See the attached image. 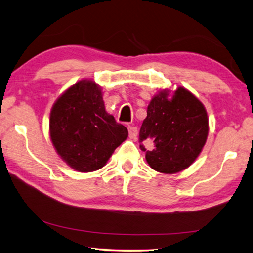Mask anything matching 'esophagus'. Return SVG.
Instances as JSON below:
<instances>
[{
  "label": "esophagus",
  "mask_w": 253,
  "mask_h": 253,
  "mask_svg": "<svg viewBox=\"0 0 253 253\" xmlns=\"http://www.w3.org/2000/svg\"><path fill=\"white\" fill-rule=\"evenodd\" d=\"M128 132H129V137L131 139H135L137 135H138V131H137V128L134 126H128Z\"/></svg>",
  "instance_id": "1"
}]
</instances>
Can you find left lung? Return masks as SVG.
Segmentation results:
<instances>
[{
    "label": "left lung",
    "instance_id": "8db88e82",
    "mask_svg": "<svg viewBox=\"0 0 253 253\" xmlns=\"http://www.w3.org/2000/svg\"><path fill=\"white\" fill-rule=\"evenodd\" d=\"M209 135L204 105L186 88L163 89L152 98L140 127V149L153 169L163 174L182 172L202 152ZM151 144V149L146 144Z\"/></svg>",
    "mask_w": 253,
    "mask_h": 253
}]
</instances>
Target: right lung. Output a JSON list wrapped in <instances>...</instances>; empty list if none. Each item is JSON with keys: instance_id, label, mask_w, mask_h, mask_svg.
I'll list each match as a JSON object with an SVG mask.
<instances>
[{"instance_id": "obj_1", "label": "right lung", "mask_w": 253, "mask_h": 253, "mask_svg": "<svg viewBox=\"0 0 253 253\" xmlns=\"http://www.w3.org/2000/svg\"><path fill=\"white\" fill-rule=\"evenodd\" d=\"M49 134L55 152L68 166L89 173L104 168L126 140L128 130L106 111L100 85L84 78L54 101Z\"/></svg>"}]
</instances>
